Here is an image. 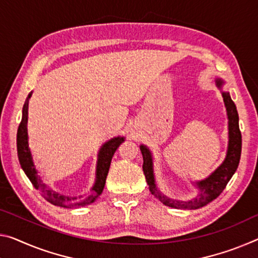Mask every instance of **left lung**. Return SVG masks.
I'll list each match as a JSON object with an SVG mask.
<instances>
[{
	"label": "left lung",
	"mask_w": 258,
	"mask_h": 258,
	"mask_svg": "<svg viewBox=\"0 0 258 258\" xmlns=\"http://www.w3.org/2000/svg\"><path fill=\"white\" fill-rule=\"evenodd\" d=\"M217 86L220 88L223 85V80L217 79ZM223 99L225 102V107L227 110L228 116V149L227 155L223 164L220 165L214 173L209 175L206 180L198 181L195 183L200 188L201 193L191 200V201H174V200L167 199L157 189L155 185L154 172H153V159L149 149L146 146H140L142 157H144V173L146 177L147 183L149 185V189L151 194L159 199L163 204L167 207L175 208V209H199L207 206L208 203L214 201L218 196L222 194L224 188L226 187L227 182L230 181L232 175L238 169L240 156H241V147H242V139H241V132L239 128V114L236 111V107L234 102L232 101L230 93L224 92Z\"/></svg>",
	"instance_id": "obj_1"
}]
</instances>
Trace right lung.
Instances as JSON below:
<instances>
[{
	"label": "right lung",
	"mask_w": 258,
	"mask_h": 258,
	"mask_svg": "<svg viewBox=\"0 0 258 258\" xmlns=\"http://www.w3.org/2000/svg\"><path fill=\"white\" fill-rule=\"evenodd\" d=\"M31 95L32 93L28 94L25 103H24L22 121H20L17 131V154L20 166H22L24 172H25L28 179H30L32 185L40 191V194L42 195L48 202L54 204V206L63 208H80L88 206V204L95 201V200L102 194V191H103L105 179H107V175L109 172L110 163H111L114 151H116L118 147L121 145V142H124V138H113L110 141H108L107 144L102 146L96 165V180L92 188L91 193L87 196H78V198H76V196L71 198V196L59 195L58 193H56V191L50 189L46 183L42 182V180H41L38 175V171L35 170L34 163L32 161V155L30 148H28L27 137V109L28 99H30Z\"/></svg>",
	"instance_id": "add662e5"
}]
</instances>
